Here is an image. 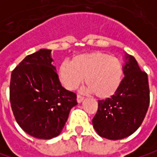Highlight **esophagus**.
Returning <instances> with one entry per match:
<instances>
[{
    "mask_svg": "<svg viewBox=\"0 0 157 157\" xmlns=\"http://www.w3.org/2000/svg\"><path fill=\"white\" fill-rule=\"evenodd\" d=\"M84 97H82V96H80V95H77V102L78 103H81L83 100H84Z\"/></svg>",
    "mask_w": 157,
    "mask_h": 157,
    "instance_id": "obj_1",
    "label": "esophagus"
}]
</instances>
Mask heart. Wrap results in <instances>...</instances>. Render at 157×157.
Listing matches in <instances>:
<instances>
[{"instance_id":"1","label":"heart","mask_w":157,"mask_h":157,"mask_svg":"<svg viewBox=\"0 0 157 157\" xmlns=\"http://www.w3.org/2000/svg\"><path fill=\"white\" fill-rule=\"evenodd\" d=\"M60 84L68 90H75L86 84L88 90L100 98L113 96L121 85L123 66L121 61L103 52H87L75 55L71 62L64 60L58 71Z\"/></svg>"}]
</instances>
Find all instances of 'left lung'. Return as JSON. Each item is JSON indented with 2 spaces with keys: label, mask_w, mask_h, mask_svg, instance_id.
Wrapping results in <instances>:
<instances>
[{
  "label": "left lung",
  "mask_w": 157,
  "mask_h": 157,
  "mask_svg": "<svg viewBox=\"0 0 157 157\" xmlns=\"http://www.w3.org/2000/svg\"><path fill=\"white\" fill-rule=\"evenodd\" d=\"M121 85L110 98L98 101L92 122L98 134L109 140H120L141 126L150 103L146 72L142 71L134 57L125 53Z\"/></svg>",
  "instance_id": "8db88e82"
}]
</instances>
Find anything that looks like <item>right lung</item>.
<instances>
[{"instance_id": "right-lung-1", "label": "right lung", "mask_w": 157, "mask_h": 157, "mask_svg": "<svg viewBox=\"0 0 157 157\" xmlns=\"http://www.w3.org/2000/svg\"><path fill=\"white\" fill-rule=\"evenodd\" d=\"M51 50L26 56L12 71L10 101L18 125L29 135L48 140L62 131L76 95L63 88L52 64Z\"/></svg>"}]
</instances>
